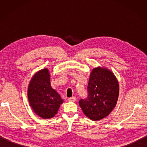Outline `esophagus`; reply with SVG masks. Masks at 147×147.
<instances>
[{
    "mask_svg": "<svg viewBox=\"0 0 147 147\" xmlns=\"http://www.w3.org/2000/svg\"><path fill=\"white\" fill-rule=\"evenodd\" d=\"M68 100L69 102H75L76 100V98L75 96H72V97L68 98Z\"/></svg>",
    "mask_w": 147,
    "mask_h": 147,
    "instance_id": "34e87169",
    "label": "esophagus"
}]
</instances>
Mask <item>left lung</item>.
<instances>
[{
  "label": "left lung",
  "mask_w": 147,
  "mask_h": 147,
  "mask_svg": "<svg viewBox=\"0 0 147 147\" xmlns=\"http://www.w3.org/2000/svg\"><path fill=\"white\" fill-rule=\"evenodd\" d=\"M88 96L79 101L86 117L98 121L107 117L116 105L119 87L114 74L108 69L97 67L90 75Z\"/></svg>",
  "instance_id": "1"
}]
</instances>
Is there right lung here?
I'll return each mask as SVG.
<instances>
[{
    "label": "right lung",
    "mask_w": 147,
    "mask_h": 147,
    "mask_svg": "<svg viewBox=\"0 0 147 147\" xmlns=\"http://www.w3.org/2000/svg\"><path fill=\"white\" fill-rule=\"evenodd\" d=\"M48 69L37 72L31 80L28 88V98L35 113L43 119L54 116L63 100L51 85Z\"/></svg>",
    "instance_id": "obj_1"
}]
</instances>
